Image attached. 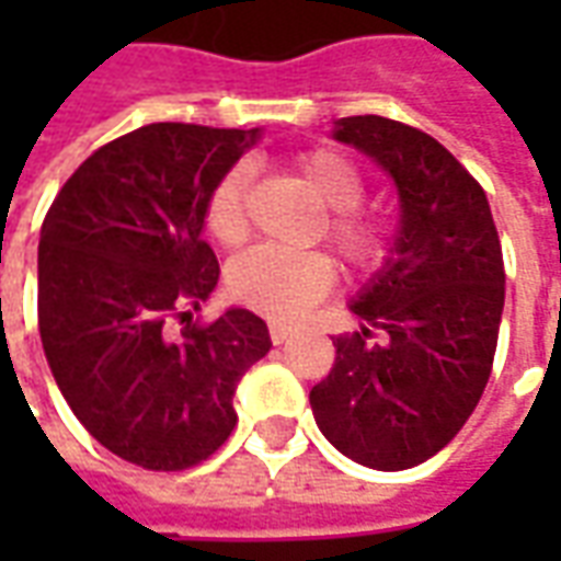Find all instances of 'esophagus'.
<instances>
[{
  "mask_svg": "<svg viewBox=\"0 0 561 561\" xmlns=\"http://www.w3.org/2000/svg\"><path fill=\"white\" fill-rule=\"evenodd\" d=\"M291 333H294V330L288 328V324H279V321H273V324H270V340L276 342V345H282V342L291 340Z\"/></svg>",
  "mask_w": 561,
  "mask_h": 561,
  "instance_id": "obj_1",
  "label": "esophagus"
}]
</instances>
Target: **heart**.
<instances>
[{
	"mask_svg": "<svg viewBox=\"0 0 561 561\" xmlns=\"http://www.w3.org/2000/svg\"><path fill=\"white\" fill-rule=\"evenodd\" d=\"M300 176L328 216V237L352 264H376L385 252V231L378 221L357 213L364 201V180L340 152L316 149L300 159ZM252 188V168L233 164L207 201V231L221 245L245 237V204ZM333 285V264L324 255H297L282 249H249L228 267V291L237 304L261 316L291 321L321 300Z\"/></svg>",
	"mask_w": 561,
	"mask_h": 561,
	"instance_id": "heart-1",
	"label": "heart"
}]
</instances>
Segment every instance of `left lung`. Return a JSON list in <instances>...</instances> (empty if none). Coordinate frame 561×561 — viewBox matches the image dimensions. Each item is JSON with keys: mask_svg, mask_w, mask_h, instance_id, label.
Segmentation results:
<instances>
[{"mask_svg": "<svg viewBox=\"0 0 561 561\" xmlns=\"http://www.w3.org/2000/svg\"><path fill=\"white\" fill-rule=\"evenodd\" d=\"M333 140L393 180L400 221L348 300L360 333L333 340V369L309 402L340 454L412 469L462 430L486 388L505 309L502 245L483 188L435 138L369 114L336 119Z\"/></svg>", "mask_w": 561, "mask_h": 561, "instance_id": "left-lung-1", "label": "left lung"}]
</instances>
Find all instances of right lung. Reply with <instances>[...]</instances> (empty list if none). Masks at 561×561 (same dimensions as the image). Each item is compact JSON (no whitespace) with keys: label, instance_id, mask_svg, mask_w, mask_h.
Instances as JSON below:
<instances>
[{"label":"right lung","instance_id":"1","mask_svg":"<svg viewBox=\"0 0 561 561\" xmlns=\"http://www.w3.org/2000/svg\"><path fill=\"white\" fill-rule=\"evenodd\" d=\"M261 128L152 123L95 149L42 225L38 330L62 397L116 457L152 471L207 459L231 435L233 393L270 352L240 306L168 330L219 285L207 201Z\"/></svg>","mask_w":561,"mask_h":561}]
</instances>
